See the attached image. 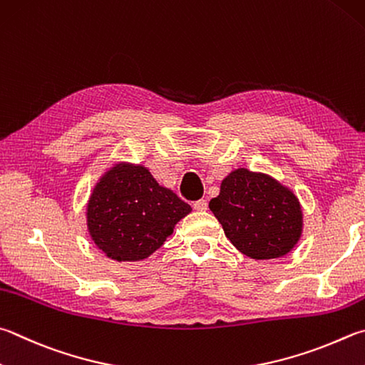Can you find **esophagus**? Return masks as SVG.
I'll return each instance as SVG.
<instances>
[{
    "label": "esophagus",
    "mask_w": 365,
    "mask_h": 365,
    "mask_svg": "<svg viewBox=\"0 0 365 365\" xmlns=\"http://www.w3.org/2000/svg\"><path fill=\"white\" fill-rule=\"evenodd\" d=\"M193 207H195V210H197V212H205V210H207V201H205V200L195 201V202H193Z\"/></svg>",
    "instance_id": "obj_1"
}]
</instances>
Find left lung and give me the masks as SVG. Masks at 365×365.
<instances>
[{
	"instance_id": "left-lung-1",
	"label": "left lung",
	"mask_w": 365,
	"mask_h": 365,
	"mask_svg": "<svg viewBox=\"0 0 365 365\" xmlns=\"http://www.w3.org/2000/svg\"><path fill=\"white\" fill-rule=\"evenodd\" d=\"M209 207L231 244L254 260L287 255L302 237L303 212L298 197L262 172L231 170Z\"/></svg>"
}]
</instances>
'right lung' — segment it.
Instances as JSON below:
<instances>
[{"mask_svg": "<svg viewBox=\"0 0 365 365\" xmlns=\"http://www.w3.org/2000/svg\"><path fill=\"white\" fill-rule=\"evenodd\" d=\"M191 212L142 164L118 163L98 178L88 201V230L105 255L140 262L160 249Z\"/></svg>", "mask_w": 365, "mask_h": 365, "instance_id": "1", "label": "right lung"}]
</instances>
